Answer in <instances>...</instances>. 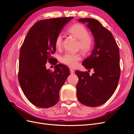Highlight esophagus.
I'll list each match as a JSON object with an SVG mask.
<instances>
[{
  "mask_svg": "<svg viewBox=\"0 0 134 134\" xmlns=\"http://www.w3.org/2000/svg\"><path fill=\"white\" fill-rule=\"evenodd\" d=\"M70 73L71 74H73L75 72V71L74 69H70Z\"/></svg>",
  "mask_w": 134,
  "mask_h": 134,
  "instance_id": "esophagus-1",
  "label": "esophagus"
}]
</instances>
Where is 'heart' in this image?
Wrapping results in <instances>:
<instances>
[{"label":"heart","instance_id":"obj_1","mask_svg":"<svg viewBox=\"0 0 134 134\" xmlns=\"http://www.w3.org/2000/svg\"><path fill=\"white\" fill-rule=\"evenodd\" d=\"M70 33L79 41L80 50L84 53L90 52L93 45V40L90 35H89L88 31L86 27L82 24L75 23L71 26L68 29ZM63 44V36L59 34L56 36L55 40V46L56 48L60 49ZM82 59V56L78 53L66 52L61 58V62L65 65L70 67H75L78 64V62Z\"/></svg>","mask_w":134,"mask_h":134}]
</instances>
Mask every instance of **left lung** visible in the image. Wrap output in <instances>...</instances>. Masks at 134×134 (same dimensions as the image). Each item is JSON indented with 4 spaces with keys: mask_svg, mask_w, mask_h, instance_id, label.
I'll list each match as a JSON object with an SVG mask.
<instances>
[{
    "mask_svg": "<svg viewBox=\"0 0 134 134\" xmlns=\"http://www.w3.org/2000/svg\"><path fill=\"white\" fill-rule=\"evenodd\" d=\"M78 21L86 23L94 39L91 55L85 59L83 65L88 71H75L79 81L76 96L79 102L90 107L100 106L111 98L118 85L120 76L119 46L111 32L98 21L93 18H80Z\"/></svg>",
    "mask_w": 134,
    "mask_h": 134,
    "instance_id": "obj_1",
    "label": "left lung"
}]
</instances>
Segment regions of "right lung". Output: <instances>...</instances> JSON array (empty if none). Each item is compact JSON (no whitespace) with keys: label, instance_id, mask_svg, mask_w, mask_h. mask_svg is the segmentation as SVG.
<instances>
[{"label":"right lung","instance_id":"right-lung-1","mask_svg":"<svg viewBox=\"0 0 134 134\" xmlns=\"http://www.w3.org/2000/svg\"><path fill=\"white\" fill-rule=\"evenodd\" d=\"M73 17L43 19L28 31L19 52L18 80L30 102L40 108L54 106L59 100V91L70 75L63 64H56L55 70H47L46 64L54 60L55 40L63 28Z\"/></svg>","mask_w":134,"mask_h":134}]
</instances>
